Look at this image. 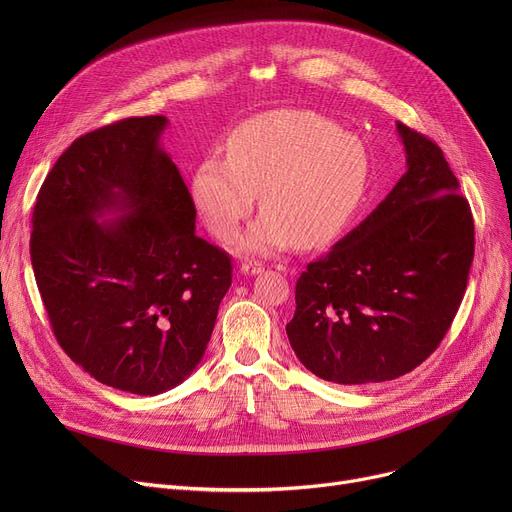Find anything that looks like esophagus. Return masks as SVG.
I'll return each instance as SVG.
<instances>
[{
    "label": "esophagus",
    "mask_w": 512,
    "mask_h": 512,
    "mask_svg": "<svg viewBox=\"0 0 512 512\" xmlns=\"http://www.w3.org/2000/svg\"><path fill=\"white\" fill-rule=\"evenodd\" d=\"M261 272H263V265L257 263V261H247V263L240 265V274H245V276H255V274H261Z\"/></svg>",
    "instance_id": "obj_1"
}]
</instances>
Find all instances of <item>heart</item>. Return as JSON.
<instances>
[{
    "instance_id": "b5f03b06",
    "label": "heart",
    "mask_w": 512,
    "mask_h": 512,
    "mask_svg": "<svg viewBox=\"0 0 512 512\" xmlns=\"http://www.w3.org/2000/svg\"><path fill=\"white\" fill-rule=\"evenodd\" d=\"M371 159L363 141L311 110H272L236 126L226 157L209 155L191 180L205 226L230 240L257 205L263 213L238 249L274 255L297 240L319 247L340 236L367 197Z\"/></svg>"
}]
</instances>
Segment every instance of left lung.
<instances>
[{
    "instance_id": "obj_1",
    "label": "left lung",
    "mask_w": 512,
    "mask_h": 512,
    "mask_svg": "<svg viewBox=\"0 0 512 512\" xmlns=\"http://www.w3.org/2000/svg\"><path fill=\"white\" fill-rule=\"evenodd\" d=\"M407 172L297 280L290 346L317 378L380 384L432 355L461 307L473 215L442 149L396 122Z\"/></svg>"
}]
</instances>
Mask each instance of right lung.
Listing matches in <instances>:
<instances>
[{"mask_svg":"<svg viewBox=\"0 0 512 512\" xmlns=\"http://www.w3.org/2000/svg\"><path fill=\"white\" fill-rule=\"evenodd\" d=\"M166 126L126 118L78 137L33 211L31 261L60 346L141 396L195 371L232 284L230 257L195 234L193 197L159 145Z\"/></svg>","mask_w":512,"mask_h":512,"instance_id":"right-lung-1","label":"right lung"}]
</instances>
